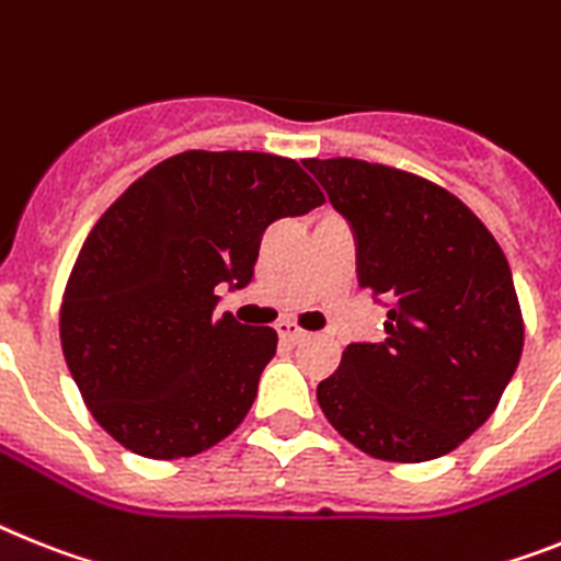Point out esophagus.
<instances>
[{"label": "esophagus", "mask_w": 561, "mask_h": 561, "mask_svg": "<svg viewBox=\"0 0 561 561\" xmlns=\"http://www.w3.org/2000/svg\"><path fill=\"white\" fill-rule=\"evenodd\" d=\"M276 331H279L282 342H290V345H296V342H302V339L308 336V331H302L296 322H279L276 324Z\"/></svg>", "instance_id": "esophagus-1"}]
</instances>
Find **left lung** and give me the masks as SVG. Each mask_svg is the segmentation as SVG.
<instances>
[{
  "instance_id": "1",
  "label": "left lung",
  "mask_w": 561,
  "mask_h": 561,
  "mask_svg": "<svg viewBox=\"0 0 561 561\" xmlns=\"http://www.w3.org/2000/svg\"><path fill=\"white\" fill-rule=\"evenodd\" d=\"M302 164L353 225L359 285L390 299L388 336L347 345L319 382V408L374 459L450 454L496 411L525 345L505 253L431 179L351 157Z\"/></svg>"
}]
</instances>
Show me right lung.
Returning a JSON list of instances; mask_svg holds the SVG:
<instances>
[{
    "label": "right lung",
    "instance_id": "add662e5",
    "mask_svg": "<svg viewBox=\"0 0 561 561\" xmlns=\"http://www.w3.org/2000/svg\"><path fill=\"white\" fill-rule=\"evenodd\" d=\"M322 202L288 157L185 150L99 216L65 285L59 336L88 411L122 448L185 459L237 431L276 331L219 317L216 288L251 282L273 219Z\"/></svg>",
    "mask_w": 561,
    "mask_h": 561
}]
</instances>
